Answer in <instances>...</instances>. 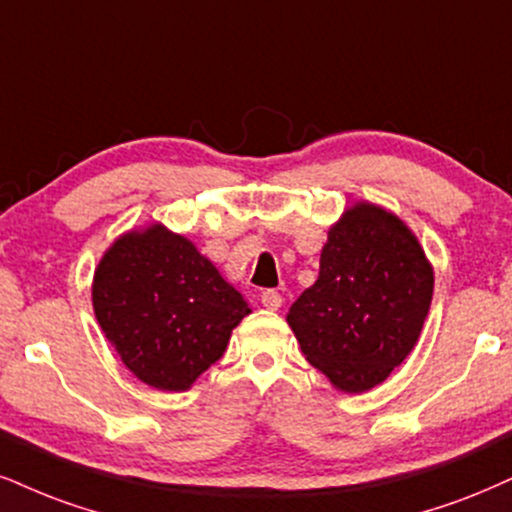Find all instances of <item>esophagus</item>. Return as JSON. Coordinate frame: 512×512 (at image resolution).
I'll return each mask as SVG.
<instances>
[{"mask_svg":"<svg viewBox=\"0 0 512 512\" xmlns=\"http://www.w3.org/2000/svg\"><path fill=\"white\" fill-rule=\"evenodd\" d=\"M261 304L270 308V311H277L282 306V294L277 289H263L261 292Z\"/></svg>","mask_w":512,"mask_h":512,"instance_id":"esophagus-1","label":"esophagus"}]
</instances>
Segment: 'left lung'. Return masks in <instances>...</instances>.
I'll return each mask as SVG.
<instances>
[{
  "instance_id": "left-lung-1",
  "label": "left lung",
  "mask_w": 512,
  "mask_h": 512,
  "mask_svg": "<svg viewBox=\"0 0 512 512\" xmlns=\"http://www.w3.org/2000/svg\"><path fill=\"white\" fill-rule=\"evenodd\" d=\"M434 275L413 232L380 206L356 204L332 227L320 273L289 308L306 361L349 394L384 382L413 351Z\"/></svg>"
}]
</instances>
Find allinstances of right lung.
I'll return each instance as SVG.
<instances>
[{
  "label": "right lung",
  "mask_w": 512,
  "mask_h": 512,
  "mask_svg": "<svg viewBox=\"0 0 512 512\" xmlns=\"http://www.w3.org/2000/svg\"><path fill=\"white\" fill-rule=\"evenodd\" d=\"M94 315L137 380L185 391L220 361L249 306L185 237L151 225L106 251L92 285Z\"/></svg>",
  "instance_id": "obj_1"
}]
</instances>
